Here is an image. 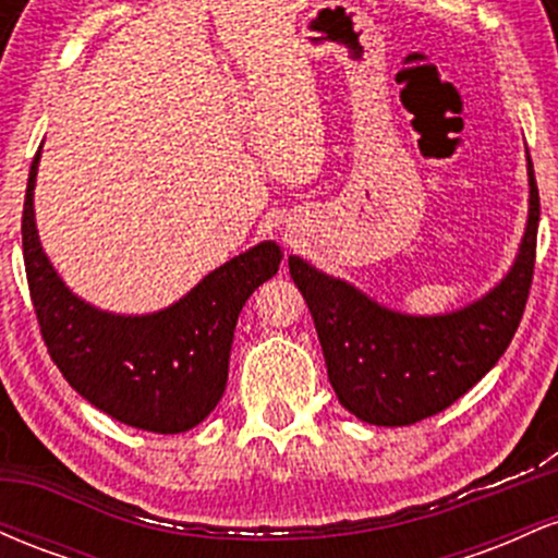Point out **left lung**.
<instances>
[{"label": "left lung", "mask_w": 558, "mask_h": 558, "mask_svg": "<svg viewBox=\"0 0 558 558\" xmlns=\"http://www.w3.org/2000/svg\"><path fill=\"white\" fill-rule=\"evenodd\" d=\"M527 172L530 220L520 257L501 286L453 315H396L343 280L288 257L315 319L330 386L351 414L369 425H414L451 407L501 360L520 328L535 272L541 196L530 157Z\"/></svg>", "instance_id": "obj_1"}]
</instances>
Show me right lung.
<instances>
[{"label": "right lung", "mask_w": 558, "mask_h": 558, "mask_svg": "<svg viewBox=\"0 0 558 558\" xmlns=\"http://www.w3.org/2000/svg\"><path fill=\"white\" fill-rule=\"evenodd\" d=\"M36 151L23 204V262L44 345L86 401L149 433L196 427L226 393L235 319L278 272L272 241L217 267L189 296L149 317H118L83 304L44 257L34 222Z\"/></svg>", "instance_id": "right-lung-1"}]
</instances>
